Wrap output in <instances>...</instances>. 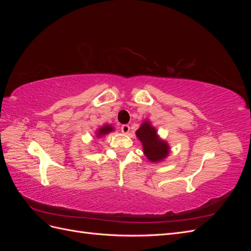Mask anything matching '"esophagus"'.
<instances>
[{
    "label": "esophagus",
    "mask_w": 251,
    "mask_h": 251,
    "mask_svg": "<svg viewBox=\"0 0 251 251\" xmlns=\"http://www.w3.org/2000/svg\"><path fill=\"white\" fill-rule=\"evenodd\" d=\"M121 132H123L124 134H128V132H130V126H127V125L121 126Z\"/></svg>",
    "instance_id": "esophagus-1"
}]
</instances>
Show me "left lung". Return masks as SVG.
Returning <instances> with one entry per match:
<instances>
[{"instance_id":"obj_1","label":"left lung","mask_w":251,"mask_h":251,"mask_svg":"<svg viewBox=\"0 0 251 251\" xmlns=\"http://www.w3.org/2000/svg\"><path fill=\"white\" fill-rule=\"evenodd\" d=\"M136 136L142 144L143 154L151 162H161L169 156L170 144L158 135L156 127L151 126V121L144 120L136 131Z\"/></svg>"}]
</instances>
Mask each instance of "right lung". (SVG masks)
Here are the masks:
<instances>
[{"instance_id":"right-lung-1","label":"right lung","mask_w":251,"mask_h":251,"mask_svg":"<svg viewBox=\"0 0 251 251\" xmlns=\"http://www.w3.org/2000/svg\"><path fill=\"white\" fill-rule=\"evenodd\" d=\"M114 131H115V128H114L113 126H111V125H104L102 126H100V128H97V131L95 132V138L96 139L102 138L103 136L108 135L109 133L114 132Z\"/></svg>"}]
</instances>
